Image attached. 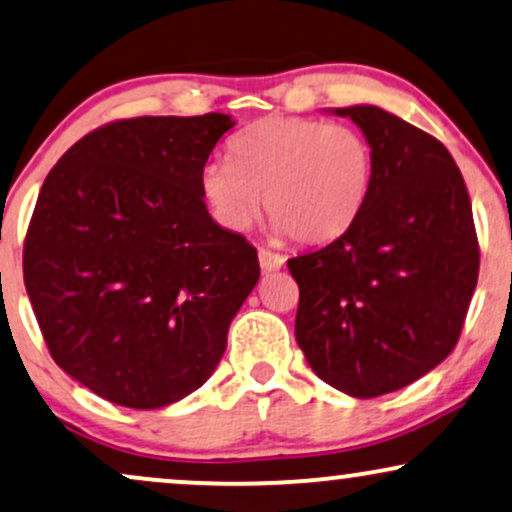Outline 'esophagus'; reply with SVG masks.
Here are the masks:
<instances>
[{
	"label": "esophagus",
	"mask_w": 512,
	"mask_h": 512,
	"mask_svg": "<svg viewBox=\"0 0 512 512\" xmlns=\"http://www.w3.org/2000/svg\"><path fill=\"white\" fill-rule=\"evenodd\" d=\"M257 255H260V267H262V272L264 274H269V272H276V269H281L283 267V255H279V252H272V250H260L257 252Z\"/></svg>",
	"instance_id": "obj_1"
}]
</instances>
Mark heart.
I'll return each mask as SVG.
<instances>
[{
  "label": "heart",
  "instance_id": "obj_1",
  "mask_svg": "<svg viewBox=\"0 0 512 512\" xmlns=\"http://www.w3.org/2000/svg\"><path fill=\"white\" fill-rule=\"evenodd\" d=\"M229 155L200 169L202 200L229 231L248 229L264 197L276 236L331 243L355 224L372 188V145L343 123L267 116L231 140Z\"/></svg>",
  "mask_w": 512,
  "mask_h": 512
}]
</instances>
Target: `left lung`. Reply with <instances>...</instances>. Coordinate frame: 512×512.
<instances>
[{
	"instance_id": "1",
	"label": "left lung",
	"mask_w": 512,
	"mask_h": 512,
	"mask_svg": "<svg viewBox=\"0 0 512 512\" xmlns=\"http://www.w3.org/2000/svg\"><path fill=\"white\" fill-rule=\"evenodd\" d=\"M331 114L365 133L374 176L343 236L288 260L300 288L295 341L326 384L377 398L451 355L479 245L463 174L439 140L374 104Z\"/></svg>"
}]
</instances>
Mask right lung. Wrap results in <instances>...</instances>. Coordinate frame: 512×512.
Instances as JSON below:
<instances>
[{
	"instance_id": "obj_1",
	"label": "right lung",
	"mask_w": 512,
	"mask_h": 512,
	"mask_svg": "<svg viewBox=\"0 0 512 512\" xmlns=\"http://www.w3.org/2000/svg\"><path fill=\"white\" fill-rule=\"evenodd\" d=\"M229 114L138 116L49 171L23 281L54 362L109 403L155 410L200 389L257 279V250L209 217L200 169Z\"/></svg>"
}]
</instances>
